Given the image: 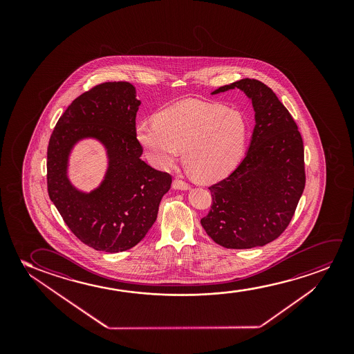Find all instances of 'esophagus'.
Wrapping results in <instances>:
<instances>
[{
	"label": "esophagus",
	"mask_w": 354,
	"mask_h": 354,
	"mask_svg": "<svg viewBox=\"0 0 354 354\" xmlns=\"http://www.w3.org/2000/svg\"><path fill=\"white\" fill-rule=\"evenodd\" d=\"M173 187L176 189H183V191L191 189V186H189L187 183H185V181L180 179H175L174 181H173Z\"/></svg>",
	"instance_id": "obj_1"
}]
</instances>
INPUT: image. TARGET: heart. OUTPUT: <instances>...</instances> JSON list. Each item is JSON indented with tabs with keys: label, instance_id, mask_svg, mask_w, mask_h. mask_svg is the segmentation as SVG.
<instances>
[{
	"label": "heart",
	"instance_id": "b5f03b06",
	"mask_svg": "<svg viewBox=\"0 0 354 354\" xmlns=\"http://www.w3.org/2000/svg\"><path fill=\"white\" fill-rule=\"evenodd\" d=\"M136 140L160 169L178 162L201 181L223 179L237 167L247 149L249 124L242 112L216 102L186 100L158 112L155 121L136 127Z\"/></svg>",
	"mask_w": 354,
	"mask_h": 354
}]
</instances>
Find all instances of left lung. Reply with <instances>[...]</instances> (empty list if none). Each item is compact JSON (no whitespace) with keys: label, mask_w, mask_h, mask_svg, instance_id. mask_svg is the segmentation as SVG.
I'll return each instance as SVG.
<instances>
[{"label":"left lung","mask_w":354,"mask_h":354,"mask_svg":"<svg viewBox=\"0 0 354 354\" xmlns=\"http://www.w3.org/2000/svg\"><path fill=\"white\" fill-rule=\"evenodd\" d=\"M238 88L255 111L244 160L210 186L213 204L201 220L214 242L228 249L262 247L279 237L305 189L304 142L294 118L266 84L243 78L212 94Z\"/></svg>","instance_id":"8db88e82"}]
</instances>
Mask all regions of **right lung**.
<instances>
[{"label": "right lung", "instance_id": "obj_1", "mask_svg": "<svg viewBox=\"0 0 354 354\" xmlns=\"http://www.w3.org/2000/svg\"><path fill=\"white\" fill-rule=\"evenodd\" d=\"M141 102L129 82H105L76 97L59 118L47 151L49 198L73 234L95 250L136 247L155 223L171 176L141 160L136 117ZM106 147L108 169L97 189L83 193L68 179L69 153L78 140Z\"/></svg>", "mask_w": 354, "mask_h": 354}]
</instances>
